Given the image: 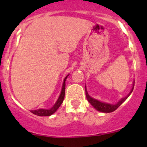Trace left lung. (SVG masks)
<instances>
[{"label": "left lung", "mask_w": 147, "mask_h": 147, "mask_svg": "<svg viewBox=\"0 0 147 147\" xmlns=\"http://www.w3.org/2000/svg\"><path fill=\"white\" fill-rule=\"evenodd\" d=\"M135 83V82H134ZM134 88V87H133ZM133 88L131 90L130 93L128 94L127 96H126L125 98H123L121 99V101H119L116 105H110V104H107V103H104V102H101L98 100L95 99V98H91V97L89 95H88V92L86 90V88H85V94H86V97H87V99H88V102L90 103V105L94 107L95 109H96L98 111H100V112H103V113H111V112H113L115 111L118 107L121 105L123 102L127 99L128 97H129V95L131 94V93L132 92L133 90Z\"/></svg>", "instance_id": "obj_1"}]
</instances>
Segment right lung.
<instances>
[{
	"instance_id": "obj_1",
	"label": "right lung",
	"mask_w": 147,
	"mask_h": 147,
	"mask_svg": "<svg viewBox=\"0 0 147 147\" xmlns=\"http://www.w3.org/2000/svg\"><path fill=\"white\" fill-rule=\"evenodd\" d=\"M68 76L67 75L64 80V82H63V85H62V91H61L60 96H59V98L57 99V102L55 103V105L53 106L52 108L49 109V110H45V109H39V110H32L31 112L32 113H34V115H39V116H49V115H52L53 113L57 110V109L59 108V106L61 105V104L62 103L63 100H64L65 97V80L67 79V77Z\"/></svg>"
}]
</instances>
